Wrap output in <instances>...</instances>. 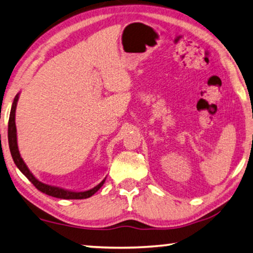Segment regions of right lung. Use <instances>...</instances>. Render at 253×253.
Segmentation results:
<instances>
[{"label":"right lung","instance_id":"add662e5","mask_svg":"<svg viewBox=\"0 0 253 253\" xmlns=\"http://www.w3.org/2000/svg\"><path fill=\"white\" fill-rule=\"evenodd\" d=\"M19 94L15 95L14 101L12 103L11 112H10V119H9V127H7V139H9V147L11 151V156L13 158L14 164L16 167L19 168V170L21 171L24 176H26L31 183L36 186V188H38L40 192L47 194L49 196L57 197V198H63V200H83V198H88L92 195H94L97 190L102 187L103 184L105 183L106 177L103 179L101 183L95 186V187L87 189V190H68L64 189L60 187H57V186H51L48 184H43L42 181L37 179V178L33 176V173L29 170L28 166L24 163L23 159L21 158V155L19 152L18 148V139H16V126H15V110H16V104H18L19 101Z\"/></svg>","mask_w":253,"mask_h":253}]
</instances>
